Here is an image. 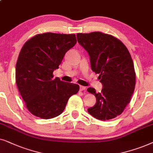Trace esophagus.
Segmentation results:
<instances>
[{"label":"esophagus","mask_w":153,"mask_h":153,"mask_svg":"<svg viewBox=\"0 0 153 153\" xmlns=\"http://www.w3.org/2000/svg\"><path fill=\"white\" fill-rule=\"evenodd\" d=\"M87 89V87H84V86H80V91H85Z\"/></svg>","instance_id":"34e87169"}]
</instances>
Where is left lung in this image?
<instances>
[{
	"label": "left lung",
	"mask_w": 153,
	"mask_h": 153,
	"mask_svg": "<svg viewBox=\"0 0 153 153\" xmlns=\"http://www.w3.org/2000/svg\"><path fill=\"white\" fill-rule=\"evenodd\" d=\"M78 43L89 56L91 68L103 85L101 92L89 87L87 91L97 99L87 109L94 117L105 121L123 113L130 102L136 84L134 63L129 51L120 40L101 32L78 33Z\"/></svg>",
	"instance_id": "left-lung-1"
}]
</instances>
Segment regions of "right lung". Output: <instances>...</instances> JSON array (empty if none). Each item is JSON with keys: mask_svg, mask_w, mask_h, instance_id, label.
Wrapping results in <instances>:
<instances>
[{"mask_svg": "<svg viewBox=\"0 0 153 153\" xmlns=\"http://www.w3.org/2000/svg\"><path fill=\"white\" fill-rule=\"evenodd\" d=\"M74 34L45 33L25 42L16 64V83L26 106L33 115L50 119L64 111L78 85L54 78L67 51L76 44Z\"/></svg>", "mask_w": 153, "mask_h": 153, "instance_id": "obj_1", "label": "right lung"}]
</instances>
